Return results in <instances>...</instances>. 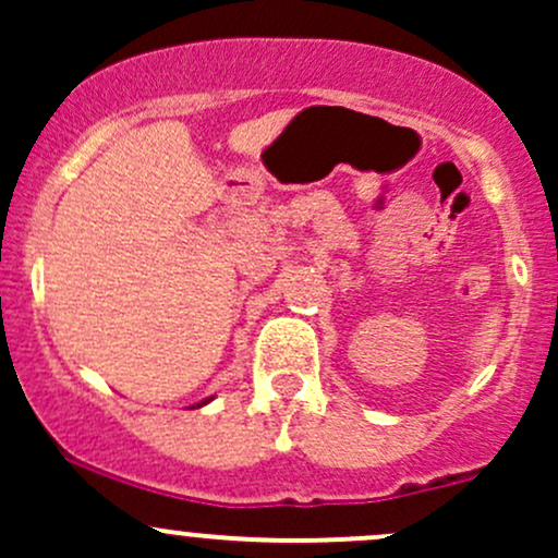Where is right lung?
I'll list each match as a JSON object with an SVG mask.
<instances>
[{
  "mask_svg": "<svg viewBox=\"0 0 558 558\" xmlns=\"http://www.w3.org/2000/svg\"><path fill=\"white\" fill-rule=\"evenodd\" d=\"M204 403H207V401H204ZM198 407H202V403H198Z\"/></svg>",
  "mask_w": 558,
  "mask_h": 558,
  "instance_id": "right-lung-1",
  "label": "right lung"
}]
</instances>
